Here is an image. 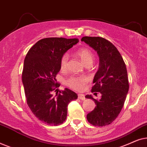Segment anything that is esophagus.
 <instances>
[{
    "label": "esophagus",
    "mask_w": 147,
    "mask_h": 147,
    "mask_svg": "<svg viewBox=\"0 0 147 147\" xmlns=\"http://www.w3.org/2000/svg\"><path fill=\"white\" fill-rule=\"evenodd\" d=\"M78 98H79V99H80L81 100H85V99H86L85 96H84V94H78Z\"/></svg>",
    "instance_id": "esophagus-1"
}]
</instances>
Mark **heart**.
<instances>
[{
  "label": "heart",
  "mask_w": 147,
  "mask_h": 147,
  "mask_svg": "<svg viewBox=\"0 0 147 147\" xmlns=\"http://www.w3.org/2000/svg\"><path fill=\"white\" fill-rule=\"evenodd\" d=\"M76 54L79 56L82 62L86 65H90L93 63L94 59V54L88 48H81L77 50ZM68 61H69V55L65 53L61 55L60 58V69L61 71H65L67 68ZM88 78L84 76H71L66 79L65 84L68 87L76 91H80L82 90L84 86L87 84Z\"/></svg>",
  "instance_id": "heart-1"
}]
</instances>
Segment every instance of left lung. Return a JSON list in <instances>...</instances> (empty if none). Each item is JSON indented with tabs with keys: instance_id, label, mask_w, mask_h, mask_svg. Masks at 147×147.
<instances>
[{
	"instance_id": "left-lung-1",
	"label": "left lung",
	"mask_w": 147,
	"mask_h": 147,
	"mask_svg": "<svg viewBox=\"0 0 147 147\" xmlns=\"http://www.w3.org/2000/svg\"><path fill=\"white\" fill-rule=\"evenodd\" d=\"M82 41L96 50L100 59L92 92H100L102 96L99 100L91 95L86 96L93 99L96 105L87 114V120L95 126L108 125L120 114L129 89L126 64L117 48L104 38L86 36Z\"/></svg>"
}]
</instances>
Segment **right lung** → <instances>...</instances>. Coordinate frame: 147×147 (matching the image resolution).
I'll use <instances>...</instances> for the list:
<instances>
[{"label":"right lung","instance_id":"1","mask_svg":"<svg viewBox=\"0 0 147 147\" xmlns=\"http://www.w3.org/2000/svg\"><path fill=\"white\" fill-rule=\"evenodd\" d=\"M78 39L49 37L38 41L27 52L24 61L22 81L27 105L34 115L44 123L58 126L66 119L67 106L78 94L67 88L53 94L60 84L56 76L60 58L78 43Z\"/></svg>","mask_w":147,"mask_h":147}]
</instances>
